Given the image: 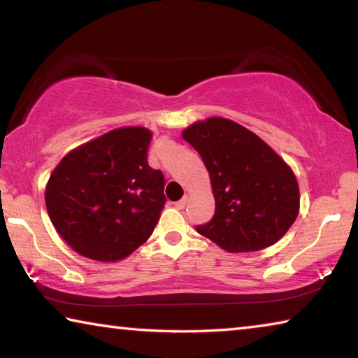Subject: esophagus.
Wrapping results in <instances>:
<instances>
[{"instance_id":"34e87169","label":"esophagus","mask_w":358,"mask_h":358,"mask_svg":"<svg viewBox=\"0 0 358 358\" xmlns=\"http://www.w3.org/2000/svg\"><path fill=\"white\" fill-rule=\"evenodd\" d=\"M186 202H187V196H185L183 199H180L178 202H175V208L178 210H183L186 207Z\"/></svg>"}]
</instances>
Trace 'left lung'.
I'll list each match as a JSON object with an SVG mask.
<instances>
[{
	"mask_svg": "<svg viewBox=\"0 0 358 358\" xmlns=\"http://www.w3.org/2000/svg\"><path fill=\"white\" fill-rule=\"evenodd\" d=\"M210 173L216 208L196 230L229 252L275 245L296 220L300 192L286 162L232 120L213 117L183 131Z\"/></svg>",
	"mask_w": 358,
	"mask_h": 358,
	"instance_id": "8db88e82",
	"label": "left lung"
}]
</instances>
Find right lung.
<instances>
[{
    "mask_svg": "<svg viewBox=\"0 0 358 358\" xmlns=\"http://www.w3.org/2000/svg\"><path fill=\"white\" fill-rule=\"evenodd\" d=\"M151 132L113 129L72 150L52 172L45 207L80 256L115 262L153 234L166 203L164 175L148 166Z\"/></svg>",
    "mask_w": 358,
    "mask_h": 358,
    "instance_id": "obj_1",
    "label": "right lung"
}]
</instances>
